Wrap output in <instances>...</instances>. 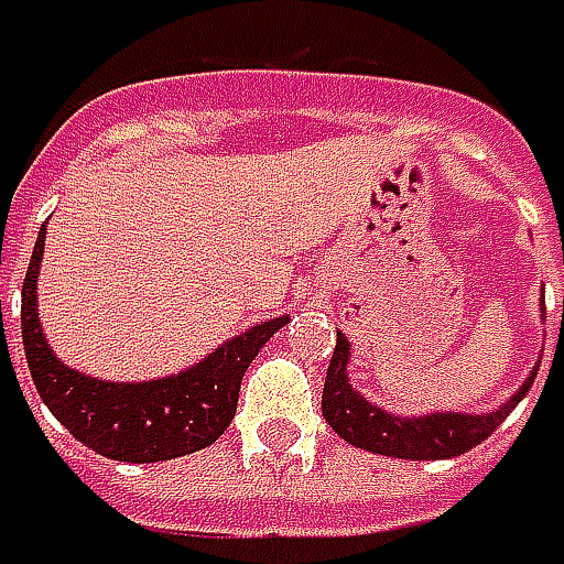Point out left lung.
I'll return each mask as SVG.
<instances>
[{
	"instance_id": "8db88e82",
	"label": "left lung",
	"mask_w": 564,
	"mask_h": 564,
	"mask_svg": "<svg viewBox=\"0 0 564 564\" xmlns=\"http://www.w3.org/2000/svg\"><path fill=\"white\" fill-rule=\"evenodd\" d=\"M348 358H351V345L341 333H336V351H333L329 370H326V386H323L326 423L345 443L377 452V455L411 458V462L455 458V455H465L474 445L484 443L489 433L514 411V404L531 392V382L536 377V370H533L528 382L502 408H496L489 414H452L448 411V414H426V417H395L351 389Z\"/></svg>"
}]
</instances>
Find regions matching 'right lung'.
Returning <instances> with one entry per match:
<instances>
[{
    "label": "right lung",
    "mask_w": 564,
    "mask_h": 564,
    "mask_svg": "<svg viewBox=\"0 0 564 564\" xmlns=\"http://www.w3.org/2000/svg\"><path fill=\"white\" fill-rule=\"evenodd\" d=\"M46 226L33 245L21 289V336L33 386L77 443L112 462L150 465L213 445L228 430L238 408L241 377L289 316H275L216 348L178 377L150 382H106L77 373L55 358L36 314V272L43 260ZM2 319V304H0Z\"/></svg>",
    "instance_id": "add662e5"
}]
</instances>
